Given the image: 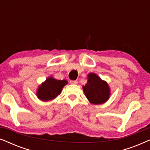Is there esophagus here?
<instances>
[{
  "label": "esophagus",
  "mask_w": 150,
  "mask_h": 150,
  "mask_svg": "<svg viewBox=\"0 0 150 150\" xmlns=\"http://www.w3.org/2000/svg\"><path fill=\"white\" fill-rule=\"evenodd\" d=\"M69 83H70V84H72V85H76V84H78V81H69Z\"/></svg>",
  "instance_id": "34e87169"
}]
</instances>
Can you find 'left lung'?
<instances>
[{
    "label": "left lung",
    "instance_id": "8db88e82",
    "mask_svg": "<svg viewBox=\"0 0 150 150\" xmlns=\"http://www.w3.org/2000/svg\"><path fill=\"white\" fill-rule=\"evenodd\" d=\"M83 88L86 97L92 104H102L109 98L110 90L108 84L95 74L88 75L87 83Z\"/></svg>",
    "mask_w": 150,
    "mask_h": 150
}]
</instances>
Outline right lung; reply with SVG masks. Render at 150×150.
Returning a JSON list of instances; mask_svg holds the SVG:
<instances>
[{
  "instance_id": "add662e5",
  "label": "right lung",
  "mask_w": 150,
  "mask_h": 150,
  "mask_svg": "<svg viewBox=\"0 0 150 150\" xmlns=\"http://www.w3.org/2000/svg\"><path fill=\"white\" fill-rule=\"evenodd\" d=\"M67 82L65 80H57L52 77L48 78L46 81L39 87L37 96L40 100L47 101L54 99L61 93L63 87Z\"/></svg>"
}]
</instances>
